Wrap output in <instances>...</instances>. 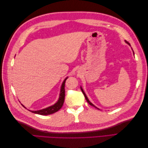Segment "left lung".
<instances>
[{
    "instance_id": "left-lung-1",
    "label": "left lung",
    "mask_w": 148,
    "mask_h": 148,
    "mask_svg": "<svg viewBox=\"0 0 148 148\" xmlns=\"http://www.w3.org/2000/svg\"><path fill=\"white\" fill-rule=\"evenodd\" d=\"M126 42H127V41H126ZM133 53H134V52H133ZM82 92H83V95H84V97H85V99H86L87 102H88L89 103V104H90L91 106H94V107H95V106H94V105H93V104H92V103H91V102L90 101H89V99H88V97H87V96H86V95H85V93L84 92V91H83V89H82ZM96 108H97V107H96Z\"/></svg>"
}]
</instances>
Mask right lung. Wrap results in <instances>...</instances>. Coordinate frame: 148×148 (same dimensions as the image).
Returning a JSON list of instances; mask_svg holds the SVG:
<instances>
[{"label":"right lung","mask_w":148,"mask_h":148,"mask_svg":"<svg viewBox=\"0 0 148 148\" xmlns=\"http://www.w3.org/2000/svg\"><path fill=\"white\" fill-rule=\"evenodd\" d=\"M66 79H67V78L65 79L63 83H62V87H61V91H60V93L59 99V100H58V101L57 102V103H56L54 105L49 107L46 109H42V110H36V111H32V110H29V111L32 112L33 113H34V114L42 115H50V114H53V113L56 112H57L58 110H59L62 108V106H63L64 102V99H65V82H66ZM22 106H23V105H22ZM23 106L24 107V106Z\"/></svg>","instance_id":"right-lung-1"}]
</instances>
